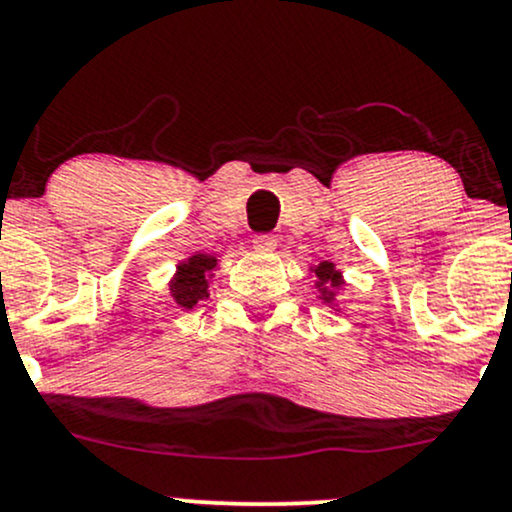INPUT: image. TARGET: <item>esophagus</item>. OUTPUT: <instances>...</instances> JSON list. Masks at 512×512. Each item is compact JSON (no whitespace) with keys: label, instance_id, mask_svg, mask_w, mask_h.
<instances>
[{"label":"esophagus","instance_id":"esophagus-1","mask_svg":"<svg viewBox=\"0 0 512 512\" xmlns=\"http://www.w3.org/2000/svg\"><path fill=\"white\" fill-rule=\"evenodd\" d=\"M252 248L257 252H272L276 248V238L269 236V233H260V236H255V240H252Z\"/></svg>","mask_w":512,"mask_h":512}]
</instances>
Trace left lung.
Masks as SVG:
<instances>
[{"label": "left lung", "instance_id": "8db88e82", "mask_svg": "<svg viewBox=\"0 0 512 512\" xmlns=\"http://www.w3.org/2000/svg\"><path fill=\"white\" fill-rule=\"evenodd\" d=\"M310 272L315 274V286L317 291H320V298L325 303H334V293L337 289H342L344 286V279H342V272H339L337 267H334L332 262H320L317 267L310 269Z\"/></svg>", "mask_w": 512, "mask_h": 512}]
</instances>
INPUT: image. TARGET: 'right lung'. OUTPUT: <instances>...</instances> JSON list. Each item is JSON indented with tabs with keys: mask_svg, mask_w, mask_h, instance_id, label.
I'll return each mask as SVG.
<instances>
[{
	"mask_svg": "<svg viewBox=\"0 0 512 512\" xmlns=\"http://www.w3.org/2000/svg\"><path fill=\"white\" fill-rule=\"evenodd\" d=\"M216 257L204 255V252H197V255L187 257L185 262L178 264V272H175L173 281H170V296L173 301L180 305V308L190 310L195 308L199 301L209 298V279L211 272L216 269Z\"/></svg>",
	"mask_w": 512,
	"mask_h": 512,
	"instance_id": "right-lung-1",
	"label": "right lung"
}]
</instances>
